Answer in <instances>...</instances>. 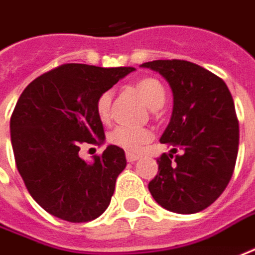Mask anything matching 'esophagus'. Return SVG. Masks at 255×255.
<instances>
[{"instance_id": "34e87169", "label": "esophagus", "mask_w": 255, "mask_h": 255, "mask_svg": "<svg viewBox=\"0 0 255 255\" xmlns=\"http://www.w3.org/2000/svg\"><path fill=\"white\" fill-rule=\"evenodd\" d=\"M139 158V155L137 154H132V152H127V161L128 162H134Z\"/></svg>"}]
</instances>
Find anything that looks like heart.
Returning <instances> with one entry per match:
<instances>
[{"label":"heart","mask_w":255,"mask_h":255,"mask_svg":"<svg viewBox=\"0 0 255 255\" xmlns=\"http://www.w3.org/2000/svg\"><path fill=\"white\" fill-rule=\"evenodd\" d=\"M135 90L151 110H160L165 103V90L155 78L139 80L135 84ZM111 101H113V95L110 91L103 93L97 100V114L103 123H108L111 120ZM151 138H152V132L148 128L129 127V126H117L108 135V139L114 145L127 151H138L144 144L151 141Z\"/></svg>","instance_id":"heart-1"}]
</instances>
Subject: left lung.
Masks as SVG:
<instances>
[{"instance_id":"1","label":"left lung","mask_w":255,"mask_h":255,"mask_svg":"<svg viewBox=\"0 0 255 255\" xmlns=\"http://www.w3.org/2000/svg\"><path fill=\"white\" fill-rule=\"evenodd\" d=\"M141 67L160 72L174 97L171 120L160 138L172 145L171 154L157 160L149 193L172 213L203 211L226 190L236 167L240 131L231 93L220 77L194 62L157 60Z\"/></svg>"}]
</instances>
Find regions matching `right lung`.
Listing matches in <instances>:
<instances>
[{
	"label": "right lung",
	"instance_id": "add662e5",
	"mask_svg": "<svg viewBox=\"0 0 255 255\" xmlns=\"http://www.w3.org/2000/svg\"><path fill=\"white\" fill-rule=\"evenodd\" d=\"M134 70L64 64L28 84L18 98L9 121L15 164L28 193L47 213L85 223L110 205L127 165L124 149L108 145L90 164L78 152L85 144L104 142L97 100Z\"/></svg>",
	"mask_w": 255,
	"mask_h": 255
}]
</instances>
